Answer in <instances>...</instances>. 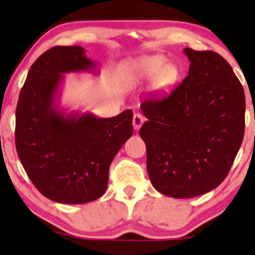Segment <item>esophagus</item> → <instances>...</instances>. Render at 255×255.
I'll use <instances>...</instances> for the list:
<instances>
[{"instance_id":"esophagus-1","label":"esophagus","mask_w":255,"mask_h":255,"mask_svg":"<svg viewBox=\"0 0 255 255\" xmlns=\"http://www.w3.org/2000/svg\"><path fill=\"white\" fill-rule=\"evenodd\" d=\"M144 122H145V118L141 115V114H139V113L134 114V116H133V127H134V129L139 130L140 127H141Z\"/></svg>"}]
</instances>
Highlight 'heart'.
<instances>
[{
    "instance_id": "obj_1",
    "label": "heart",
    "mask_w": 255,
    "mask_h": 255,
    "mask_svg": "<svg viewBox=\"0 0 255 255\" xmlns=\"http://www.w3.org/2000/svg\"><path fill=\"white\" fill-rule=\"evenodd\" d=\"M127 73L131 79L154 78V84L159 90H166L176 81L177 69L160 56H145L131 61L127 66Z\"/></svg>"
}]
</instances>
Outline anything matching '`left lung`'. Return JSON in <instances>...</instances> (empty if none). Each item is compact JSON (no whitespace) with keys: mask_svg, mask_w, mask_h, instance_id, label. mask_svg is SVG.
Segmentation results:
<instances>
[{"mask_svg":"<svg viewBox=\"0 0 255 255\" xmlns=\"http://www.w3.org/2000/svg\"><path fill=\"white\" fill-rule=\"evenodd\" d=\"M184 54L191 66L182 84L140 105L148 176L158 192L177 199L223 182L245 134V91L230 64L215 51Z\"/></svg>","mask_w":255,"mask_h":255,"instance_id":"1","label":"left lung"}]
</instances>
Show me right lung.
Instances as JSON below:
<instances>
[{"label": "right lung", "mask_w": 255, "mask_h": 255, "mask_svg": "<svg viewBox=\"0 0 255 255\" xmlns=\"http://www.w3.org/2000/svg\"><path fill=\"white\" fill-rule=\"evenodd\" d=\"M81 46H54L32 64L19 95L15 146L26 174L44 197L86 204L107 191L109 168L133 134V111L101 119L66 115L56 107L64 73L95 71Z\"/></svg>", "instance_id": "right-lung-1"}]
</instances>
